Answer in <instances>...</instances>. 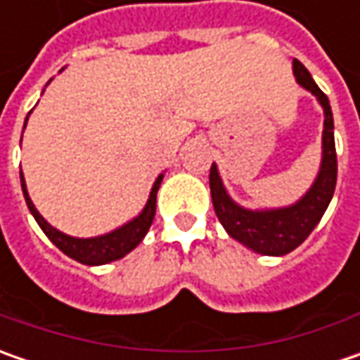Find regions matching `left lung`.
<instances>
[{
	"label": "left lung",
	"mask_w": 360,
	"mask_h": 360,
	"mask_svg": "<svg viewBox=\"0 0 360 360\" xmlns=\"http://www.w3.org/2000/svg\"><path fill=\"white\" fill-rule=\"evenodd\" d=\"M292 70H295L298 84L311 90L319 98L321 105L325 108L323 164H321L316 182L307 192V196L298 200L295 206L283 208V210H269V212L244 210L230 200L216 166L214 164L210 166V194H212L214 212L220 224L226 229L234 240L242 242L244 246L252 248L260 255H288L307 240L314 226L321 222L337 186V150H335V131H333L335 124H333L328 98L325 91L314 84L309 70L298 60L292 62Z\"/></svg>",
	"instance_id": "8db88e82"
}]
</instances>
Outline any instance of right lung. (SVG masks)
Wrapping results in <instances>:
<instances>
[{
	"instance_id": "1",
	"label": "right lung",
	"mask_w": 360,
	"mask_h": 360,
	"mask_svg": "<svg viewBox=\"0 0 360 360\" xmlns=\"http://www.w3.org/2000/svg\"><path fill=\"white\" fill-rule=\"evenodd\" d=\"M20 178L21 188H23V196H25V202H27V208L34 214L35 222L39 224V229L46 232V236L62 250L63 255H68L70 258L82 262V264H105V262L120 260L122 256L128 255L130 250H134L140 242L144 240L146 232L150 230L154 214H156V194H158L160 182H162V176H158V180L154 182V188L150 192L148 204H146V208L142 210V214L138 216V218H134L126 226L114 230V232H110L105 236H98V238H74V236H68V234L56 230L53 226H49L48 222L41 218V214L35 210L34 202L30 200V196H27L25 182H23V174H20Z\"/></svg>"
}]
</instances>
